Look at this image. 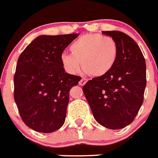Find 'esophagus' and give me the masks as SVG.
Returning <instances> with one entry per match:
<instances>
[{
	"mask_svg": "<svg viewBox=\"0 0 158 158\" xmlns=\"http://www.w3.org/2000/svg\"><path fill=\"white\" fill-rule=\"evenodd\" d=\"M87 81H88V80H87V79H85V78H83V79H80V81L79 82V84L80 86H83L86 83H87Z\"/></svg>",
	"mask_w": 158,
	"mask_h": 158,
	"instance_id": "34e87169",
	"label": "esophagus"
}]
</instances>
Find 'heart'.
Masks as SVG:
<instances>
[{
	"mask_svg": "<svg viewBox=\"0 0 158 158\" xmlns=\"http://www.w3.org/2000/svg\"><path fill=\"white\" fill-rule=\"evenodd\" d=\"M71 54L63 52L61 62L64 70L75 75L80 69L93 77L106 75L115 65L118 48L114 38L100 33L83 35L71 44Z\"/></svg>",
	"mask_w": 158,
	"mask_h": 158,
	"instance_id": "obj_1",
	"label": "heart"
}]
</instances>
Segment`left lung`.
<instances>
[{"label":"left lung","mask_w":158,"mask_h":158,"mask_svg":"<svg viewBox=\"0 0 158 158\" xmlns=\"http://www.w3.org/2000/svg\"><path fill=\"white\" fill-rule=\"evenodd\" d=\"M102 33L117 42V61L106 75L88 80L83 91L96 121L117 130L131 123L143 104L146 64L139 47L128 35L118 31Z\"/></svg>","instance_id":"1"}]
</instances>
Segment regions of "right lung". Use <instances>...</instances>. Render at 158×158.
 <instances>
[{
    "label": "right lung",
    "mask_w": 158,
    "mask_h": 158,
    "mask_svg": "<svg viewBox=\"0 0 158 158\" xmlns=\"http://www.w3.org/2000/svg\"><path fill=\"white\" fill-rule=\"evenodd\" d=\"M78 35H40L18 59L14 98L22 120L38 132H53L65 123L70 88L82 78L65 72L61 55Z\"/></svg>",
    "instance_id": "add662e5"
}]
</instances>
